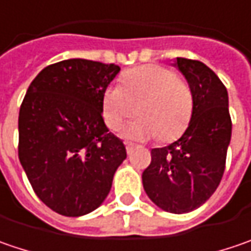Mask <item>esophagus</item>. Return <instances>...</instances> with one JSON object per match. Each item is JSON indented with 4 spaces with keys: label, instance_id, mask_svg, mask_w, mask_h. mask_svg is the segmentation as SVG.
Masks as SVG:
<instances>
[{
    "label": "esophagus",
    "instance_id": "34e87169",
    "mask_svg": "<svg viewBox=\"0 0 251 251\" xmlns=\"http://www.w3.org/2000/svg\"><path fill=\"white\" fill-rule=\"evenodd\" d=\"M133 149H135V146H133V145H130V143H126V150H127V153H130Z\"/></svg>",
    "mask_w": 251,
    "mask_h": 251
}]
</instances>
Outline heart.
I'll return each instance as SVG.
<instances>
[{"instance_id": "obj_1", "label": "heart", "mask_w": 251, "mask_h": 251, "mask_svg": "<svg viewBox=\"0 0 251 251\" xmlns=\"http://www.w3.org/2000/svg\"><path fill=\"white\" fill-rule=\"evenodd\" d=\"M194 112V93L188 82L163 66H143L129 70L122 85L112 84L102 97V114L106 126L119 132L140 115L126 132L135 140L156 137L173 142L185 132Z\"/></svg>"}]
</instances>
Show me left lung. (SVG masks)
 <instances>
[{
	"label": "left lung",
	"instance_id": "8db88e82",
	"mask_svg": "<svg viewBox=\"0 0 251 251\" xmlns=\"http://www.w3.org/2000/svg\"><path fill=\"white\" fill-rule=\"evenodd\" d=\"M177 66L194 93L192 118L177 142L151 149L142 180L158 208L187 213L208 201L224 177L232 119L226 87L208 66L184 57Z\"/></svg>",
	"mask_w": 251,
	"mask_h": 251
}]
</instances>
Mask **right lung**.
I'll list each match as a JSON object with an SVG mask.
<instances>
[{
    "mask_svg": "<svg viewBox=\"0 0 251 251\" xmlns=\"http://www.w3.org/2000/svg\"><path fill=\"white\" fill-rule=\"evenodd\" d=\"M119 66L70 59L45 67L21 104L18 156L39 200L64 216L98 208L126 158L108 130L102 97Z\"/></svg>",
    "mask_w": 251,
    "mask_h": 251,
    "instance_id": "1",
    "label": "right lung"
}]
</instances>
